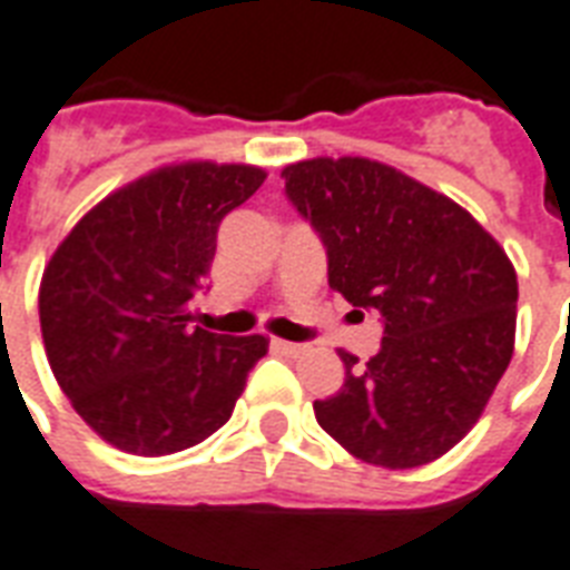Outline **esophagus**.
Segmentation results:
<instances>
[{"mask_svg": "<svg viewBox=\"0 0 570 570\" xmlns=\"http://www.w3.org/2000/svg\"><path fill=\"white\" fill-rule=\"evenodd\" d=\"M275 350L277 353L289 355V358H302V355H307V343H289V341H275Z\"/></svg>", "mask_w": 570, "mask_h": 570, "instance_id": "obj_1", "label": "esophagus"}]
</instances>
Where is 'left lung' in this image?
Wrapping results in <instances>:
<instances>
[{
	"label": "left lung",
	"mask_w": 570,
	"mask_h": 570,
	"mask_svg": "<svg viewBox=\"0 0 570 570\" xmlns=\"http://www.w3.org/2000/svg\"><path fill=\"white\" fill-rule=\"evenodd\" d=\"M281 176L323 242L328 286L382 323L371 362L341 353L346 380L314 403L320 428L373 466L442 458L514 353L511 259L466 208L380 160H298Z\"/></svg>",
	"instance_id": "left-lung-1"
}]
</instances>
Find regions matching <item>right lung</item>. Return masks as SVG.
<instances>
[{
    "label": "right lung",
    "instance_id": "right-lung-1",
    "mask_svg": "<svg viewBox=\"0 0 570 570\" xmlns=\"http://www.w3.org/2000/svg\"><path fill=\"white\" fill-rule=\"evenodd\" d=\"M266 173L190 160L101 199L56 247L38 295L56 382L89 428L140 458L176 454L233 415L263 334L190 325L220 220Z\"/></svg>",
    "mask_w": 570,
    "mask_h": 570
}]
</instances>
